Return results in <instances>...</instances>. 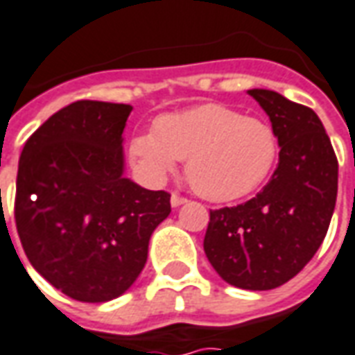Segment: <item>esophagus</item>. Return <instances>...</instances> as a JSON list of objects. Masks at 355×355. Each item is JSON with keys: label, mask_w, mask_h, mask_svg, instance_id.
I'll return each mask as SVG.
<instances>
[{"label": "esophagus", "mask_w": 355, "mask_h": 355, "mask_svg": "<svg viewBox=\"0 0 355 355\" xmlns=\"http://www.w3.org/2000/svg\"><path fill=\"white\" fill-rule=\"evenodd\" d=\"M188 200L186 198H182V196H178V194H173L171 196V205L173 207H178V205H182V203H186Z\"/></svg>", "instance_id": "1"}]
</instances>
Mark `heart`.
<instances>
[{
	"label": "heart",
	"instance_id": "1",
	"mask_svg": "<svg viewBox=\"0 0 355 355\" xmlns=\"http://www.w3.org/2000/svg\"><path fill=\"white\" fill-rule=\"evenodd\" d=\"M128 157L152 184L163 182L186 159V180L196 194L232 202L269 178L279 138L261 119L223 103H203L155 119L153 130L130 138Z\"/></svg>",
	"mask_w": 355,
	"mask_h": 355
}]
</instances>
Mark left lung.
Wrapping results in <instances>:
<instances>
[{"label":"left lung","instance_id":"obj_1","mask_svg":"<svg viewBox=\"0 0 355 355\" xmlns=\"http://www.w3.org/2000/svg\"><path fill=\"white\" fill-rule=\"evenodd\" d=\"M271 119L279 165L259 194L209 211L203 250L220 279L271 290L306 267L323 244L338 192V159L313 109L271 90H248Z\"/></svg>","mask_w":355,"mask_h":355}]
</instances>
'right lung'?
<instances>
[{"mask_svg":"<svg viewBox=\"0 0 355 355\" xmlns=\"http://www.w3.org/2000/svg\"><path fill=\"white\" fill-rule=\"evenodd\" d=\"M132 107L74 101L40 126L19 159L15 223L32 267L65 296L109 302L132 286L171 194L123 177Z\"/></svg>","mask_w":355,"mask_h":355,"instance_id":"right-lung-1","label":"right lung"}]
</instances>
